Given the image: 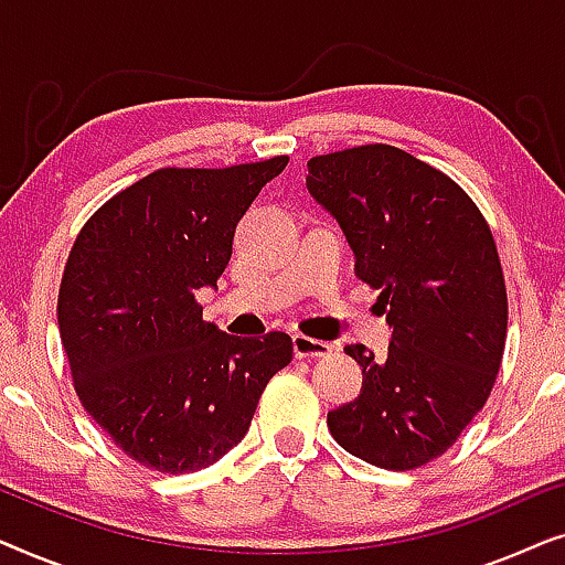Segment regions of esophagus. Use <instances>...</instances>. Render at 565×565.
Here are the masks:
<instances>
[{
	"mask_svg": "<svg viewBox=\"0 0 565 565\" xmlns=\"http://www.w3.org/2000/svg\"><path fill=\"white\" fill-rule=\"evenodd\" d=\"M331 347L329 342H321V339H311V337H303V334H296L292 337V352H296V358H327L331 354Z\"/></svg>",
	"mask_w": 565,
	"mask_h": 565,
	"instance_id": "obj_1",
	"label": "esophagus"
}]
</instances>
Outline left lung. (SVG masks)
<instances>
[{"label": "left lung", "instance_id": "1", "mask_svg": "<svg viewBox=\"0 0 565 565\" xmlns=\"http://www.w3.org/2000/svg\"><path fill=\"white\" fill-rule=\"evenodd\" d=\"M306 188L342 226L393 329L385 358L344 347L362 391L329 412L331 437L370 466L419 468L455 445L497 383L507 342L497 242L458 182L388 143L313 157Z\"/></svg>", "mask_w": 565, "mask_h": 565}]
</instances>
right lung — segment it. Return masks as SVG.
Instances as JSON below:
<instances>
[{
  "label": "right lung",
  "mask_w": 565,
  "mask_h": 565,
  "mask_svg": "<svg viewBox=\"0 0 565 565\" xmlns=\"http://www.w3.org/2000/svg\"><path fill=\"white\" fill-rule=\"evenodd\" d=\"M285 164L157 169L76 236L56 308L76 396L146 468L180 476L221 460L292 360L288 334L231 337L195 300L215 288L236 223Z\"/></svg>",
  "instance_id": "right-lung-1"
}]
</instances>
